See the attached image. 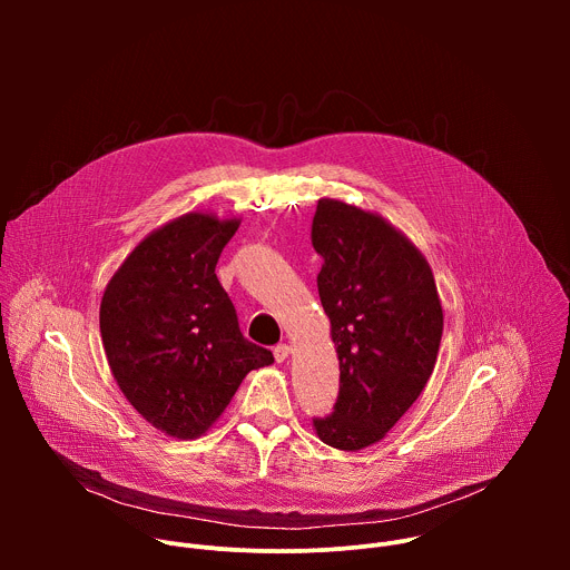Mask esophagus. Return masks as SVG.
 Returning <instances> with one entry per match:
<instances>
[{"label":"esophagus","instance_id":"34e87169","mask_svg":"<svg viewBox=\"0 0 570 570\" xmlns=\"http://www.w3.org/2000/svg\"><path fill=\"white\" fill-rule=\"evenodd\" d=\"M273 354H275V361H277V363H284V361L291 356V345L279 343V345L273 350Z\"/></svg>","mask_w":570,"mask_h":570}]
</instances>
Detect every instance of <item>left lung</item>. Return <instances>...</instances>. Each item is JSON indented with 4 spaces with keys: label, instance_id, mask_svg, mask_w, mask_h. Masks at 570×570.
Here are the masks:
<instances>
[{
    "label": "left lung",
    "instance_id": "left-lung-1",
    "mask_svg": "<svg viewBox=\"0 0 570 570\" xmlns=\"http://www.w3.org/2000/svg\"><path fill=\"white\" fill-rule=\"evenodd\" d=\"M311 240L324 259L317 293L332 322L341 390L317 438L361 451L385 438L429 383L444 330L433 271L376 212L320 198Z\"/></svg>",
    "mask_w": 570,
    "mask_h": 570
}]
</instances>
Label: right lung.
Returning <instances> with one entry per match:
<instances>
[{
	"instance_id": "1",
	"label": "right lung",
	"mask_w": 570,
	"mask_h": 570,
	"mask_svg": "<svg viewBox=\"0 0 570 570\" xmlns=\"http://www.w3.org/2000/svg\"><path fill=\"white\" fill-rule=\"evenodd\" d=\"M240 218L189 212L144 236L99 311L110 372L132 409L178 440L205 435L268 350L243 338L216 262Z\"/></svg>"
}]
</instances>
